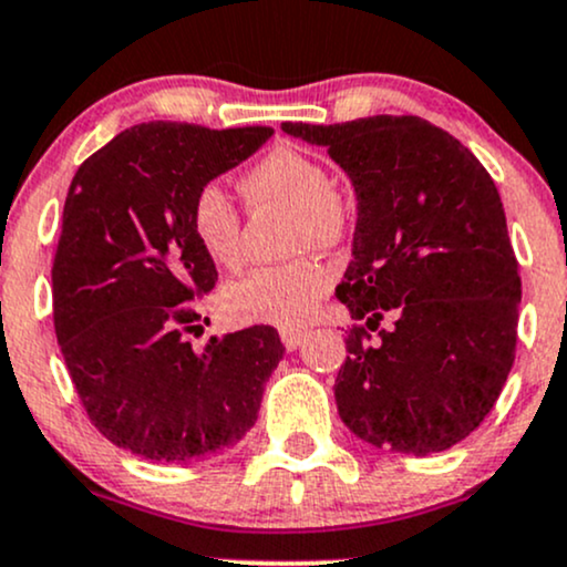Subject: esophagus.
<instances>
[{
	"label": "esophagus",
	"mask_w": 567,
	"mask_h": 567,
	"mask_svg": "<svg viewBox=\"0 0 567 567\" xmlns=\"http://www.w3.org/2000/svg\"><path fill=\"white\" fill-rule=\"evenodd\" d=\"M303 336H306V330H301V328H282V330H279V338H282L285 349H288V351H296L298 347H301Z\"/></svg>",
	"instance_id": "esophagus-1"
}]
</instances>
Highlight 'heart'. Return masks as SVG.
I'll return each instance as SVG.
<instances>
[{
	"mask_svg": "<svg viewBox=\"0 0 567 567\" xmlns=\"http://www.w3.org/2000/svg\"><path fill=\"white\" fill-rule=\"evenodd\" d=\"M239 192L250 207H290V250L341 245L351 229V202L333 184V175L317 157L279 146L239 178ZM188 226L199 250L220 269L239 264L243 218L229 194L218 184L197 188L188 207ZM333 271L315 258L301 256L285 264L256 266L231 279L220 292V306L234 322L298 328L315 315Z\"/></svg>",
	"mask_w": 567,
	"mask_h": 567,
	"instance_id": "b5f03b06",
	"label": "heart"
}]
</instances>
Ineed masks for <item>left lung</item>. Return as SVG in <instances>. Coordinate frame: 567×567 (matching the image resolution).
Wrapping results in <instances>:
<instances>
[{"label": "left lung", "mask_w": 567, "mask_h": 567, "mask_svg": "<svg viewBox=\"0 0 567 567\" xmlns=\"http://www.w3.org/2000/svg\"><path fill=\"white\" fill-rule=\"evenodd\" d=\"M282 130L328 148L357 194L336 298L362 322L347 336L338 415L383 451H447L496 405L517 347L523 282L496 184L464 143L421 116ZM386 313L395 324L380 331Z\"/></svg>", "instance_id": "obj_1"}]
</instances>
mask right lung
<instances>
[{
	"instance_id": "1",
	"label": "right lung",
	"mask_w": 567,
	"mask_h": 567,
	"mask_svg": "<svg viewBox=\"0 0 567 567\" xmlns=\"http://www.w3.org/2000/svg\"><path fill=\"white\" fill-rule=\"evenodd\" d=\"M271 127L135 125L76 171L53 261V320L87 419L148 461L186 464L256 424L285 347L269 324L194 351V298L218 282L188 207L199 186L271 138Z\"/></svg>"
}]
</instances>
